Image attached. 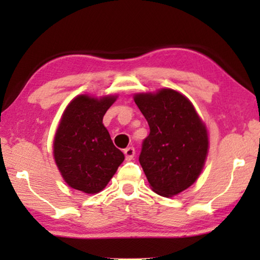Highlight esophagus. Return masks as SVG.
Returning <instances> with one entry per match:
<instances>
[{"label":"esophagus","mask_w":260,"mask_h":260,"mask_svg":"<svg viewBox=\"0 0 260 260\" xmlns=\"http://www.w3.org/2000/svg\"><path fill=\"white\" fill-rule=\"evenodd\" d=\"M124 155H125V159H126V161H131V159H134L135 149H134L133 147L126 148L125 150H124Z\"/></svg>","instance_id":"obj_1"}]
</instances>
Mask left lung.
I'll return each instance as SVG.
<instances>
[{
  "label": "left lung",
  "mask_w": 260,
  "mask_h": 260,
  "mask_svg": "<svg viewBox=\"0 0 260 260\" xmlns=\"http://www.w3.org/2000/svg\"><path fill=\"white\" fill-rule=\"evenodd\" d=\"M134 101L150 127L142 143V168L155 193L174 197L190 187L204 168L207 129L193 104L172 88L135 94Z\"/></svg>",
  "instance_id": "left-lung-1"
}]
</instances>
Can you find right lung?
<instances>
[{"instance_id": "obj_1", "label": "right lung", "mask_w": 260, "mask_h": 260, "mask_svg": "<svg viewBox=\"0 0 260 260\" xmlns=\"http://www.w3.org/2000/svg\"><path fill=\"white\" fill-rule=\"evenodd\" d=\"M117 95H78L67 105L56 129L53 154L70 187L86 194L104 189L124 154L112 143L103 117Z\"/></svg>"}]
</instances>
